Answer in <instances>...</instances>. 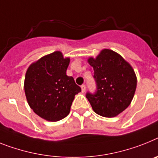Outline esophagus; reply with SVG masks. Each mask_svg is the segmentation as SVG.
I'll list each match as a JSON object with an SVG mask.
<instances>
[{
	"mask_svg": "<svg viewBox=\"0 0 158 158\" xmlns=\"http://www.w3.org/2000/svg\"><path fill=\"white\" fill-rule=\"evenodd\" d=\"M81 89H82V92H85L86 91V85L85 84H83L81 86Z\"/></svg>",
	"mask_w": 158,
	"mask_h": 158,
	"instance_id": "34e87169",
	"label": "esophagus"
}]
</instances>
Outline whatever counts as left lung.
<instances>
[{"label": "left lung", "instance_id": "obj_1", "mask_svg": "<svg viewBox=\"0 0 158 158\" xmlns=\"http://www.w3.org/2000/svg\"><path fill=\"white\" fill-rule=\"evenodd\" d=\"M88 63L94 69L96 91L86 97L95 113L114 117L130 104L136 87V77L130 64L113 50L104 49Z\"/></svg>", "mask_w": 158, "mask_h": 158}]
</instances>
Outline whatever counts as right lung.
<instances>
[{"instance_id":"right-lung-1","label":"right lung","mask_w":158,"mask_h":158,"mask_svg":"<svg viewBox=\"0 0 158 158\" xmlns=\"http://www.w3.org/2000/svg\"><path fill=\"white\" fill-rule=\"evenodd\" d=\"M70 59L59 51L42 57L28 68L25 93L35 113L49 121L60 120L70 113L75 95L81 91L74 78L67 75Z\"/></svg>"}]
</instances>
